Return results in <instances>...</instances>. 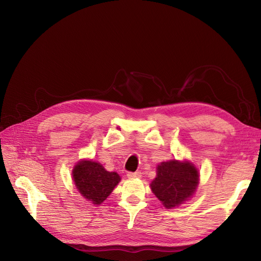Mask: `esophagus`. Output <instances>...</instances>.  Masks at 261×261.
I'll list each match as a JSON object with an SVG mask.
<instances>
[{"label": "esophagus", "mask_w": 261, "mask_h": 261, "mask_svg": "<svg viewBox=\"0 0 261 261\" xmlns=\"http://www.w3.org/2000/svg\"><path fill=\"white\" fill-rule=\"evenodd\" d=\"M142 173L140 171H135V172H128L127 176L130 177V179H136V177H141Z\"/></svg>", "instance_id": "obj_1"}]
</instances>
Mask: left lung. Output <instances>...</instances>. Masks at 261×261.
Returning <instances> with one entry per match:
<instances>
[{"label":"left lung","mask_w":261,"mask_h":261,"mask_svg":"<svg viewBox=\"0 0 261 261\" xmlns=\"http://www.w3.org/2000/svg\"><path fill=\"white\" fill-rule=\"evenodd\" d=\"M199 182L197 168L188 162L170 161L158 166L151 189L166 208L175 207L193 196Z\"/></svg>","instance_id":"obj_1"}]
</instances>
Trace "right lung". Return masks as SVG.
<instances>
[{"instance_id":"obj_1","label":"right lung","mask_w":261,"mask_h":261,"mask_svg":"<svg viewBox=\"0 0 261 261\" xmlns=\"http://www.w3.org/2000/svg\"><path fill=\"white\" fill-rule=\"evenodd\" d=\"M73 179L79 193L94 204L103 202L120 181L116 172H109L92 161L79 162L74 167Z\"/></svg>"}]
</instances>
